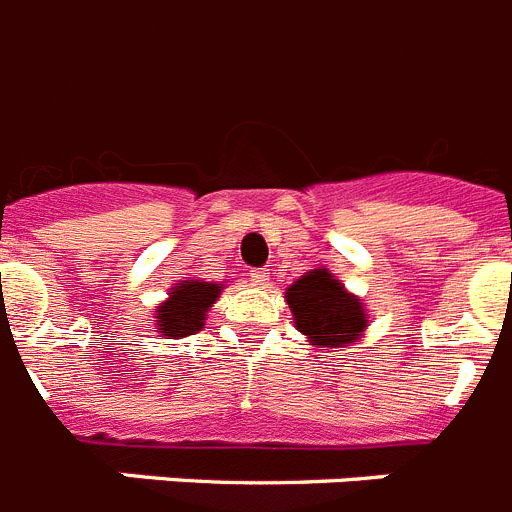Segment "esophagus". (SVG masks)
I'll use <instances>...</instances> for the list:
<instances>
[{
    "label": "esophagus",
    "mask_w": 512,
    "mask_h": 512,
    "mask_svg": "<svg viewBox=\"0 0 512 512\" xmlns=\"http://www.w3.org/2000/svg\"><path fill=\"white\" fill-rule=\"evenodd\" d=\"M250 278H252V283H255V286H268V281H270V273L265 268H255V270H250Z\"/></svg>",
    "instance_id": "esophagus-1"
}]
</instances>
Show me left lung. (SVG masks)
<instances>
[{"instance_id":"left-lung-1","label":"left lung","mask_w":512,"mask_h":512,"mask_svg":"<svg viewBox=\"0 0 512 512\" xmlns=\"http://www.w3.org/2000/svg\"><path fill=\"white\" fill-rule=\"evenodd\" d=\"M286 304L296 330L314 348H348L368 330L363 299L345 288L327 268H314L286 288Z\"/></svg>"}]
</instances>
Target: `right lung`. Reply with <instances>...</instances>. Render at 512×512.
Returning <instances> with one entry per match:
<instances>
[{"label": "right lung", "mask_w": 512, "mask_h": 512, "mask_svg": "<svg viewBox=\"0 0 512 512\" xmlns=\"http://www.w3.org/2000/svg\"><path fill=\"white\" fill-rule=\"evenodd\" d=\"M224 283H208L198 278L177 281L170 296L154 309V332L164 340H182L195 335L206 324L208 309L219 301Z\"/></svg>", "instance_id": "right-lung-1"}]
</instances>
